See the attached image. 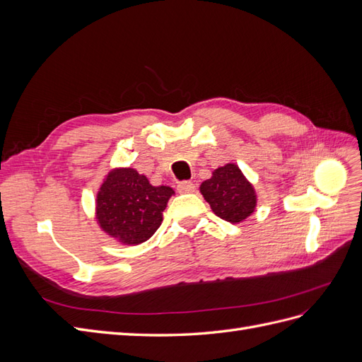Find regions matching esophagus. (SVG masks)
Returning a JSON list of instances; mask_svg holds the SVG:
<instances>
[{
    "label": "esophagus",
    "instance_id": "1",
    "mask_svg": "<svg viewBox=\"0 0 362 362\" xmlns=\"http://www.w3.org/2000/svg\"><path fill=\"white\" fill-rule=\"evenodd\" d=\"M178 192L180 193H193L194 192V184L192 181H182L178 184Z\"/></svg>",
    "mask_w": 362,
    "mask_h": 362
}]
</instances>
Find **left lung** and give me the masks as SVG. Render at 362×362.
<instances>
[{
	"label": "left lung",
	"instance_id": "obj_1",
	"mask_svg": "<svg viewBox=\"0 0 362 362\" xmlns=\"http://www.w3.org/2000/svg\"><path fill=\"white\" fill-rule=\"evenodd\" d=\"M204 199L213 213L229 223H240L255 211L257 193L243 172L228 163L213 172V177L201 184Z\"/></svg>",
	"mask_w": 362,
	"mask_h": 362
}]
</instances>
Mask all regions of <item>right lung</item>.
<instances>
[{
  "label": "right lung",
  "instance_id": "right-lung-1",
  "mask_svg": "<svg viewBox=\"0 0 362 362\" xmlns=\"http://www.w3.org/2000/svg\"><path fill=\"white\" fill-rule=\"evenodd\" d=\"M173 193L168 185H151L136 169H113L96 194L98 225L119 243H144L160 228Z\"/></svg>",
  "mask_w": 362,
  "mask_h": 362
}]
</instances>
